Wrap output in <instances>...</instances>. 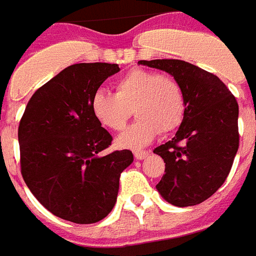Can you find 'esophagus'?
I'll list each match as a JSON object with an SVG mask.
<instances>
[{"label": "esophagus", "mask_w": 256, "mask_h": 256, "mask_svg": "<svg viewBox=\"0 0 256 256\" xmlns=\"http://www.w3.org/2000/svg\"><path fill=\"white\" fill-rule=\"evenodd\" d=\"M149 154H150L149 150H136V152H134V158H136V160H144V158H146Z\"/></svg>", "instance_id": "1"}]
</instances>
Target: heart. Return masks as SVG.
<instances>
[{
	"mask_svg": "<svg viewBox=\"0 0 256 256\" xmlns=\"http://www.w3.org/2000/svg\"><path fill=\"white\" fill-rule=\"evenodd\" d=\"M115 87L116 94L96 91L91 108L96 120L111 130H124L134 110L138 120L118 138L120 148H144L160 132L169 134L182 122L185 95L172 76L134 68L120 78Z\"/></svg>",
	"mask_w": 256,
	"mask_h": 256,
	"instance_id": "obj_1",
	"label": "heart"
}]
</instances>
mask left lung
<instances>
[{
    "instance_id": "1",
    "label": "left lung",
    "mask_w": 256,
    "mask_h": 256,
    "mask_svg": "<svg viewBox=\"0 0 256 256\" xmlns=\"http://www.w3.org/2000/svg\"><path fill=\"white\" fill-rule=\"evenodd\" d=\"M138 64L172 75L185 95V114L176 136L153 150L165 162L157 192L178 208L198 205L230 173L239 146L238 103L220 78L192 63L154 59Z\"/></svg>"
}]
</instances>
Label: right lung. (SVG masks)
Wrapping results in <instances>:
<instances>
[{
    "label": "right lung",
    "mask_w": 256,
    "mask_h": 256,
    "mask_svg": "<svg viewBox=\"0 0 256 256\" xmlns=\"http://www.w3.org/2000/svg\"><path fill=\"white\" fill-rule=\"evenodd\" d=\"M118 71L111 63L68 66L36 90L18 126L24 182L48 212L74 224L111 212L120 173L134 162L128 149L99 156L112 136L91 108L94 94Z\"/></svg>",
    "instance_id": "right-lung-1"
}]
</instances>
